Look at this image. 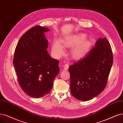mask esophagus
<instances>
[{
  "instance_id": "34e87169",
  "label": "esophagus",
  "mask_w": 123,
  "mask_h": 123,
  "mask_svg": "<svg viewBox=\"0 0 123 123\" xmlns=\"http://www.w3.org/2000/svg\"><path fill=\"white\" fill-rule=\"evenodd\" d=\"M68 69H69V65L67 64V63L64 65V68H63V70H67Z\"/></svg>"
}]
</instances>
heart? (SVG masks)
Here are the masks:
<instances>
[{
    "mask_svg": "<svg viewBox=\"0 0 123 123\" xmlns=\"http://www.w3.org/2000/svg\"><path fill=\"white\" fill-rule=\"evenodd\" d=\"M86 37L84 35H80L71 39L66 40L63 42V46L65 47H72L81 43L84 40ZM88 47V44L83 42L80 45L76 46L72 50L71 55L74 59H79L84 56L86 52ZM52 53L56 56H60L64 53V50L62 45L58 42H55L52 46Z\"/></svg>",
    "mask_w": 123,
    "mask_h": 123,
    "instance_id": "heart-1",
    "label": "heart"
}]
</instances>
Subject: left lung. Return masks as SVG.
Listing matches in <instances>:
<instances>
[{"instance_id":"obj_1","label":"left lung","mask_w":123,"mask_h":123,"mask_svg":"<svg viewBox=\"0 0 123 123\" xmlns=\"http://www.w3.org/2000/svg\"><path fill=\"white\" fill-rule=\"evenodd\" d=\"M112 62L108 40L98 39L85 56L69 68L71 94L79 100L87 101L100 94L106 86Z\"/></svg>"}]
</instances>
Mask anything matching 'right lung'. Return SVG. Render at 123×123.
I'll list each match as a JSON object with an SVG mask.
<instances>
[{"mask_svg": "<svg viewBox=\"0 0 123 123\" xmlns=\"http://www.w3.org/2000/svg\"><path fill=\"white\" fill-rule=\"evenodd\" d=\"M48 28L36 26L21 37L16 46L13 64L20 87L31 97H44L51 90L60 72L59 61L50 57L44 32Z\"/></svg>", "mask_w": 123, "mask_h": 123, "instance_id": "add662e5", "label": "right lung"}]
</instances>
